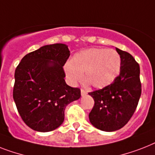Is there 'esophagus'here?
Here are the masks:
<instances>
[{
    "instance_id": "34e87169",
    "label": "esophagus",
    "mask_w": 155,
    "mask_h": 155,
    "mask_svg": "<svg viewBox=\"0 0 155 155\" xmlns=\"http://www.w3.org/2000/svg\"><path fill=\"white\" fill-rule=\"evenodd\" d=\"M87 93L86 91L83 90V89H81V95L82 96H84V95H86Z\"/></svg>"
}]
</instances>
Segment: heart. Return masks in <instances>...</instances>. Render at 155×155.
Returning a JSON list of instances; mask_svg holds the SVG:
<instances>
[{
    "instance_id": "heart-1",
    "label": "heart",
    "mask_w": 155,
    "mask_h": 155,
    "mask_svg": "<svg viewBox=\"0 0 155 155\" xmlns=\"http://www.w3.org/2000/svg\"><path fill=\"white\" fill-rule=\"evenodd\" d=\"M121 58L113 49L89 48L75 53L71 63L64 66L66 77L72 85L82 79L95 88H104L110 85L119 75Z\"/></svg>"
}]
</instances>
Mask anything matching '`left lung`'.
I'll return each mask as SVG.
<instances>
[{
	"instance_id": "1",
	"label": "left lung",
	"mask_w": 155,
	"mask_h": 155,
	"mask_svg": "<svg viewBox=\"0 0 155 155\" xmlns=\"http://www.w3.org/2000/svg\"><path fill=\"white\" fill-rule=\"evenodd\" d=\"M121 58L119 76L103 89L88 93L95 105L89 114V120L95 128L104 131L119 130L134 114L141 96L140 68L134 57L117 48Z\"/></svg>"
}]
</instances>
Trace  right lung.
Listing matches in <instances>:
<instances>
[{"label": "right lung", "instance_id": "add662e5", "mask_svg": "<svg viewBox=\"0 0 155 155\" xmlns=\"http://www.w3.org/2000/svg\"><path fill=\"white\" fill-rule=\"evenodd\" d=\"M70 56L68 45H45L22 58L15 71L13 99L25 124L48 132L64 120V110L80 98V90L68 86L63 66Z\"/></svg>", "mask_w": 155, "mask_h": 155}]
</instances>
